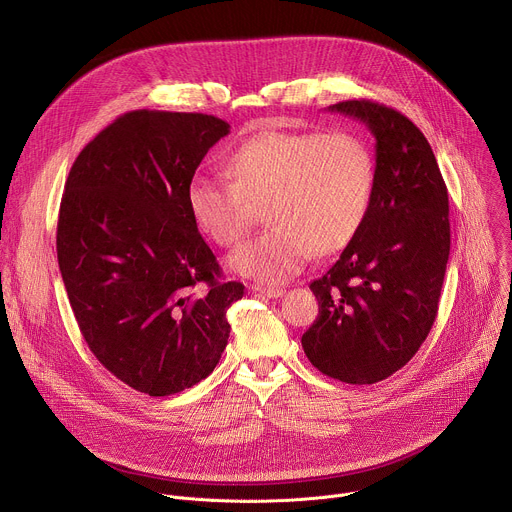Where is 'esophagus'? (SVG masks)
Segmentation results:
<instances>
[{"instance_id": "obj_1", "label": "esophagus", "mask_w": 512, "mask_h": 512, "mask_svg": "<svg viewBox=\"0 0 512 512\" xmlns=\"http://www.w3.org/2000/svg\"><path fill=\"white\" fill-rule=\"evenodd\" d=\"M253 291H255V294L267 296V298H281L285 294L283 287H261V285H255Z\"/></svg>"}]
</instances>
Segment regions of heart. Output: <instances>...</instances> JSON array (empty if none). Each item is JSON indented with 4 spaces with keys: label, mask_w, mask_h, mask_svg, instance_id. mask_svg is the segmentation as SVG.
I'll use <instances>...</instances> for the list:
<instances>
[{
    "label": "heart",
    "mask_w": 512,
    "mask_h": 512,
    "mask_svg": "<svg viewBox=\"0 0 512 512\" xmlns=\"http://www.w3.org/2000/svg\"><path fill=\"white\" fill-rule=\"evenodd\" d=\"M231 180L194 176L186 202L196 229L221 247L235 245L267 202L271 227L237 247L229 265L261 283L298 275L312 253L342 251L360 231L375 194L371 145L350 131L267 129L227 162Z\"/></svg>",
    "instance_id": "1"
}]
</instances>
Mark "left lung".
Wrapping results in <instances>:
<instances>
[{
	"instance_id": "left-lung-1",
	"label": "left lung",
	"mask_w": 512,
	"mask_h": 512,
	"mask_svg": "<svg viewBox=\"0 0 512 512\" xmlns=\"http://www.w3.org/2000/svg\"><path fill=\"white\" fill-rule=\"evenodd\" d=\"M330 111L367 123L377 180L360 231L310 283L318 318L302 346L320 373L373 385L405 367L435 322L450 257L448 188L425 135L399 111L369 99Z\"/></svg>"
}]
</instances>
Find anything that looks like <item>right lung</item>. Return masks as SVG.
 <instances>
[{"instance_id": "1", "label": "right lung", "mask_w": 512, "mask_h": 512, "mask_svg": "<svg viewBox=\"0 0 512 512\" xmlns=\"http://www.w3.org/2000/svg\"><path fill=\"white\" fill-rule=\"evenodd\" d=\"M231 125L137 109L89 141L60 200L56 253L81 334L103 367L150 397L206 379L245 285L198 233L186 188Z\"/></svg>"}]
</instances>
